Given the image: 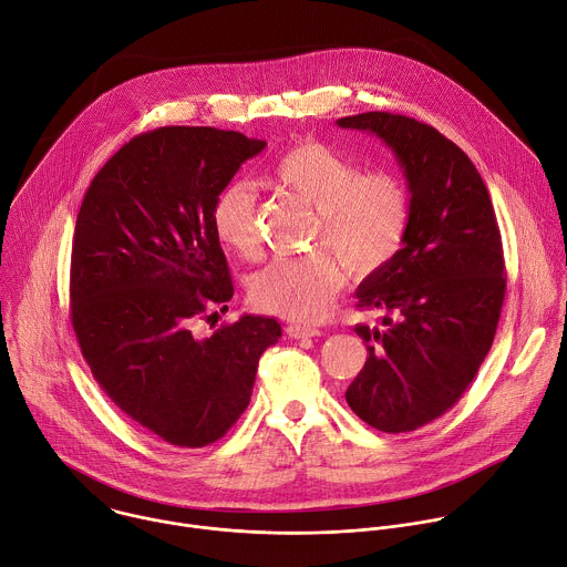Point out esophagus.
I'll list each match as a JSON object with an SVG mask.
<instances>
[{
	"instance_id": "34e87169",
	"label": "esophagus",
	"mask_w": 567,
	"mask_h": 567,
	"mask_svg": "<svg viewBox=\"0 0 567 567\" xmlns=\"http://www.w3.org/2000/svg\"><path fill=\"white\" fill-rule=\"evenodd\" d=\"M286 332H288V337H292V339H306V337H317V334H321L319 328L306 326V323H290V326L286 328Z\"/></svg>"
}]
</instances>
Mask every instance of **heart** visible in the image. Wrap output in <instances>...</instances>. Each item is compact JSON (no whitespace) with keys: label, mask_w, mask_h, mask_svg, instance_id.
Masks as SVG:
<instances>
[{"label":"heart","mask_w":567,"mask_h":567,"mask_svg":"<svg viewBox=\"0 0 567 567\" xmlns=\"http://www.w3.org/2000/svg\"><path fill=\"white\" fill-rule=\"evenodd\" d=\"M279 185L315 205L310 244L303 255L275 257L261 268L250 297L257 308L286 319L319 317L344 281V264L355 277L382 272L400 252L411 218L404 183L389 172H362L319 141L288 147L272 165ZM257 196L248 183H230L212 203L216 239L241 257L259 250Z\"/></svg>","instance_id":"1"}]
</instances>
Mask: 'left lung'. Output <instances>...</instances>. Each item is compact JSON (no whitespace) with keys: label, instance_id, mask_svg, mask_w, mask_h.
Returning <instances> with one entry per match:
<instances>
[{"label":"left lung","instance_id":"1","mask_svg":"<svg viewBox=\"0 0 567 567\" xmlns=\"http://www.w3.org/2000/svg\"><path fill=\"white\" fill-rule=\"evenodd\" d=\"M337 125L382 138L411 192L398 257L355 292L358 308L384 317L355 326L369 358L347 389L367 424L406 433L454 406L492 349L507 286L501 230L478 169L431 125L389 111Z\"/></svg>","mask_w":567,"mask_h":567}]
</instances>
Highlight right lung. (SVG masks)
<instances>
[{
  "instance_id": "right-lung-1",
  "label": "right lung",
  "mask_w": 567,
  "mask_h": 567,
  "mask_svg": "<svg viewBox=\"0 0 567 567\" xmlns=\"http://www.w3.org/2000/svg\"><path fill=\"white\" fill-rule=\"evenodd\" d=\"M266 141L214 127L132 138L91 181L71 248V323L123 413L176 446L223 437L250 404L272 317L244 315L209 337L194 323L235 295L212 203ZM212 317V315H209Z\"/></svg>"
}]
</instances>
